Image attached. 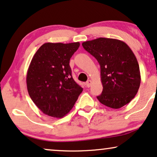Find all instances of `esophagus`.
<instances>
[{"instance_id": "obj_1", "label": "esophagus", "mask_w": 157, "mask_h": 157, "mask_svg": "<svg viewBox=\"0 0 157 157\" xmlns=\"http://www.w3.org/2000/svg\"><path fill=\"white\" fill-rule=\"evenodd\" d=\"M86 86L88 88H89L90 86H91V80H88L86 82Z\"/></svg>"}]
</instances>
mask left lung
Instances as JSON below:
<instances>
[{
    "label": "left lung",
    "instance_id": "1",
    "mask_svg": "<svg viewBox=\"0 0 157 157\" xmlns=\"http://www.w3.org/2000/svg\"><path fill=\"white\" fill-rule=\"evenodd\" d=\"M82 46L100 65L103 91L98 100L116 109L128 104L141 83L138 61L129 46L120 40L107 38L88 40Z\"/></svg>",
    "mask_w": 157,
    "mask_h": 157
}]
</instances>
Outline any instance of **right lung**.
Listing matches in <instances>:
<instances>
[{"label": "right lung", "mask_w": 157, "mask_h": 157, "mask_svg": "<svg viewBox=\"0 0 157 157\" xmlns=\"http://www.w3.org/2000/svg\"><path fill=\"white\" fill-rule=\"evenodd\" d=\"M79 42L46 43L36 51L28 69L27 89L36 106L45 114L62 118L74 107L83 88L75 82L70 59Z\"/></svg>", "instance_id": "right-lung-1"}]
</instances>
